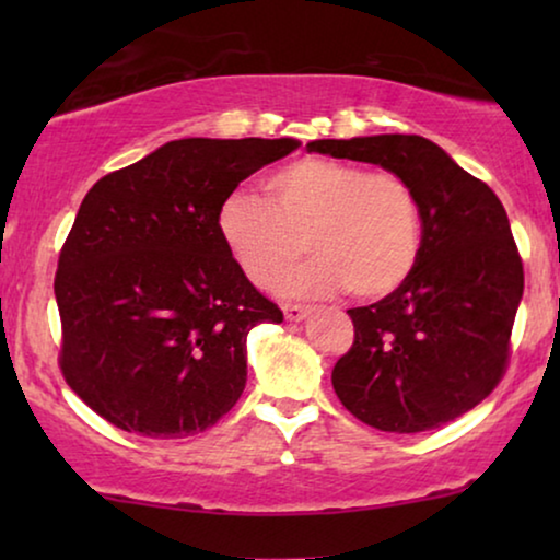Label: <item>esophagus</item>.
I'll use <instances>...</instances> for the list:
<instances>
[{
  "mask_svg": "<svg viewBox=\"0 0 560 560\" xmlns=\"http://www.w3.org/2000/svg\"><path fill=\"white\" fill-rule=\"evenodd\" d=\"M282 313H285L288 320H303L311 313V305H301V303H285L282 305Z\"/></svg>",
  "mask_w": 560,
  "mask_h": 560,
  "instance_id": "1",
  "label": "esophagus"
}]
</instances>
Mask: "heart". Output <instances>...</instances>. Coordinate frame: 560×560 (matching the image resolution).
<instances>
[{
  "label": "heart",
  "instance_id": "obj_1",
  "mask_svg": "<svg viewBox=\"0 0 560 560\" xmlns=\"http://www.w3.org/2000/svg\"><path fill=\"white\" fill-rule=\"evenodd\" d=\"M267 196L234 190L217 213L221 242L252 285H278L308 242L320 257L282 285L288 295L349 288L357 298H385L416 270L420 206L395 171L303 158L267 178Z\"/></svg>",
  "mask_w": 560,
  "mask_h": 560
}]
</instances>
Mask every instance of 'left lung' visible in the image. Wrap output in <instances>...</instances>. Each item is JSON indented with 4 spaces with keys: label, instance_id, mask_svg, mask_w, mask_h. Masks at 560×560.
<instances>
[{
    "label": "left lung",
    "instance_id": "8db88e82",
    "mask_svg": "<svg viewBox=\"0 0 560 560\" xmlns=\"http://www.w3.org/2000/svg\"><path fill=\"white\" fill-rule=\"evenodd\" d=\"M308 152L382 165L420 206L416 270L395 293L347 311L354 343L331 382L343 408L387 433L456 420L500 385L525 272L494 190L418 135L316 140Z\"/></svg>",
    "mask_w": 560,
    "mask_h": 560
}]
</instances>
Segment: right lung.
<instances>
[{
    "label": "right lung",
    "instance_id": "obj_1",
    "mask_svg": "<svg viewBox=\"0 0 560 560\" xmlns=\"http://www.w3.org/2000/svg\"><path fill=\"white\" fill-rule=\"evenodd\" d=\"M298 140H173L94 183L58 257V364L112 425L183 439L247 385V334L280 324L221 242V201Z\"/></svg>",
    "mask_w": 560,
    "mask_h": 560
}]
</instances>
